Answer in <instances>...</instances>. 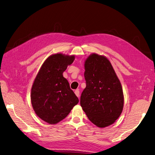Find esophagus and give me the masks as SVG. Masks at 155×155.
<instances>
[{"instance_id":"1","label":"esophagus","mask_w":155,"mask_h":155,"mask_svg":"<svg viewBox=\"0 0 155 155\" xmlns=\"http://www.w3.org/2000/svg\"><path fill=\"white\" fill-rule=\"evenodd\" d=\"M74 93H75V94H76V96L78 97H79V96H80V91H79V90L77 89V90H75L74 91Z\"/></svg>"}]
</instances>
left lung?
<instances>
[{"label":"left lung","instance_id":"obj_1","mask_svg":"<svg viewBox=\"0 0 155 155\" xmlns=\"http://www.w3.org/2000/svg\"><path fill=\"white\" fill-rule=\"evenodd\" d=\"M86 86L81 105L89 120L100 128L111 125L124 106L121 83L111 63L104 55L92 54L84 63Z\"/></svg>","mask_w":155,"mask_h":155}]
</instances>
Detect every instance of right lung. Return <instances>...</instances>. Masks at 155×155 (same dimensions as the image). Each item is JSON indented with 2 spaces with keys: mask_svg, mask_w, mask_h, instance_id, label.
I'll return each mask as SVG.
<instances>
[{
  "mask_svg": "<svg viewBox=\"0 0 155 155\" xmlns=\"http://www.w3.org/2000/svg\"><path fill=\"white\" fill-rule=\"evenodd\" d=\"M74 55L56 54L48 58L40 69L31 88V100L37 115L50 124L64 119L78 103L63 73Z\"/></svg>",
  "mask_w": 155,
  "mask_h": 155,
  "instance_id": "obj_1",
  "label": "right lung"
}]
</instances>
